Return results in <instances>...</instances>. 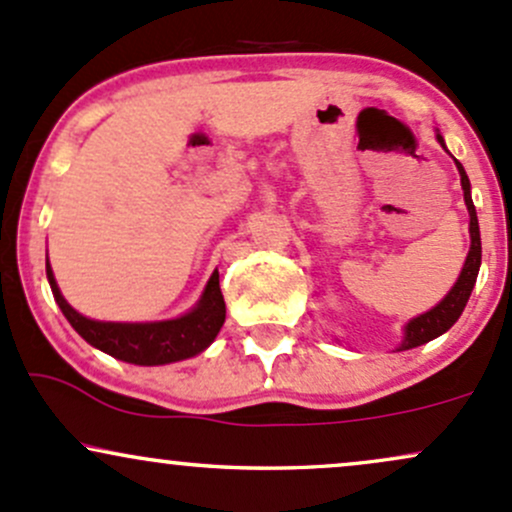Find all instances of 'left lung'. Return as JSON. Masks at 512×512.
Returning <instances> with one entry per match:
<instances>
[{
	"label": "left lung",
	"instance_id": "obj_1",
	"mask_svg": "<svg viewBox=\"0 0 512 512\" xmlns=\"http://www.w3.org/2000/svg\"><path fill=\"white\" fill-rule=\"evenodd\" d=\"M437 140H440V145L445 148V140H442L440 133H437ZM457 170H459V177H462L466 209H469V235H471L469 255H466L462 274H459V279L454 282L452 289H449V294L445 296V299L437 303L435 308H430L428 313L413 318L411 323L406 325V333H403V342L398 350H411V347L425 345V342L440 338L442 333H447V330L457 323L459 316H462L466 301H469V296H471V289H474V284H476V277H479V267H481L479 218H476L474 201H471V184H469V177H466L462 162H457Z\"/></svg>",
	"mask_w": 512,
	"mask_h": 512
}]
</instances>
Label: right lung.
Segmentation results:
<instances>
[{"mask_svg": "<svg viewBox=\"0 0 512 512\" xmlns=\"http://www.w3.org/2000/svg\"><path fill=\"white\" fill-rule=\"evenodd\" d=\"M46 274L60 311L89 345L121 362L140 364V367L170 364L199 355L216 340L226 320V301L218 286V272L211 274L204 294L192 311L172 320H157V323H106V320L82 316L60 294L50 262L46 265Z\"/></svg>", "mask_w": 512, "mask_h": 512, "instance_id": "obj_1", "label": "right lung"}]
</instances>
